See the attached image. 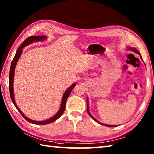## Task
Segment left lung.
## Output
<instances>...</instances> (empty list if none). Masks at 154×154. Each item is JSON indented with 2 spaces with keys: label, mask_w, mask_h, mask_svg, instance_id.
I'll return each instance as SVG.
<instances>
[{
  "label": "left lung",
  "mask_w": 154,
  "mask_h": 154,
  "mask_svg": "<svg viewBox=\"0 0 154 154\" xmlns=\"http://www.w3.org/2000/svg\"><path fill=\"white\" fill-rule=\"evenodd\" d=\"M128 49H130V50H132V51H133L134 52H135V53H136V54H139V55H140V52H139V51H138V50H137V49H135V48H128ZM140 58H141V56H140ZM88 103H89V102H88V99H87V105H88V107H87V111H88V114H89V116L91 117V118H92L94 119V120L96 121V122H97V123H98V124H102V125H105V126H107V127H115V126H115V125H108V124H102V123H100V122H99L98 121L96 120V119L95 118H94L93 117H92V115H91V114H90V111H89V107H88V106H89V105H88Z\"/></svg>",
  "instance_id": "1"
}]
</instances>
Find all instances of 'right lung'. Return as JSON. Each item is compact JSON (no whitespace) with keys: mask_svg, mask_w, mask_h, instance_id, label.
<instances>
[{"mask_svg":"<svg viewBox=\"0 0 154 154\" xmlns=\"http://www.w3.org/2000/svg\"><path fill=\"white\" fill-rule=\"evenodd\" d=\"M47 37L45 36H30V37L27 38L24 42H23L22 44H21L20 46L17 49L16 54L14 56V59H13L11 64V67H10V71H9V93H10V96H11V99L12 100L13 103L14 104V105L16 109L18 110V111L20 112V114L22 115L25 119L30 122L31 124H37V125H45V124H48L52 123V122H55L60 117L62 113H64V111L65 110V106H66V102L68 97H69L70 94L72 92V90L73 88H75L76 84L75 83H73L71 87H69L68 89L65 91V92L64 93L63 96H62V103H61V105L60 107L59 111H58L55 116L52 117V118H49V119H47V120H44V121H35L32 120V119H30L29 118H28L26 116H24V114L21 111L20 109L18 108V106H17L16 103L15 102V99H14V86H13V84H14V71H15V67L16 66V64L19 60L20 57L22 54V51H23V48H24L25 46H27L28 45H29L30 43H32L33 42H36V41H43L46 39Z\"/></svg>","mask_w":154,"mask_h":154,"instance_id":"right-lung-1","label":"right lung"}]
</instances>
